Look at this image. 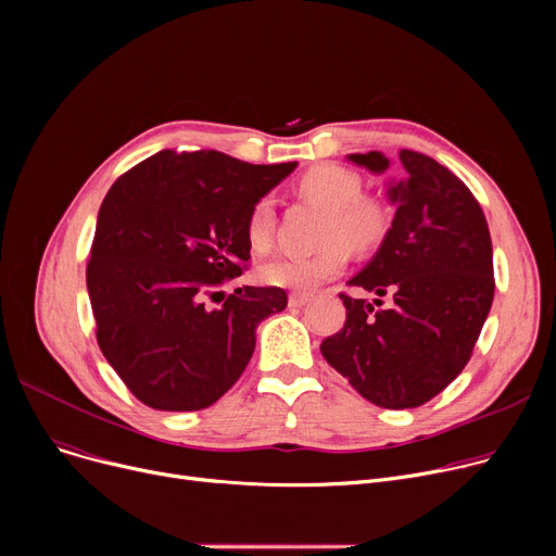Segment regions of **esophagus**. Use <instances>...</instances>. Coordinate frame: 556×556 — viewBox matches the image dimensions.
Masks as SVG:
<instances>
[{"label": "esophagus", "instance_id": "34e87169", "mask_svg": "<svg viewBox=\"0 0 556 556\" xmlns=\"http://www.w3.org/2000/svg\"><path fill=\"white\" fill-rule=\"evenodd\" d=\"M311 298L313 295H308V293H290V298H288V302H290V306H304V304H308L311 302Z\"/></svg>", "mask_w": 556, "mask_h": 556}]
</instances>
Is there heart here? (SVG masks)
<instances>
[{"label": "heart", "mask_w": 556, "mask_h": 556, "mask_svg": "<svg viewBox=\"0 0 556 556\" xmlns=\"http://www.w3.org/2000/svg\"><path fill=\"white\" fill-rule=\"evenodd\" d=\"M298 191L329 212L319 239L325 248L308 256H281L266 263L258 270L261 281L293 290H313L344 270L349 250L369 254L383 243L390 229V212L378 198L363 195V180L356 170L340 164H317L302 175ZM245 237L258 254L273 248L275 210L270 198H258L250 207Z\"/></svg>", "instance_id": "1"}]
</instances>
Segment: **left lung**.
<instances>
[{"label": "left lung", "instance_id": "obj_1", "mask_svg": "<svg viewBox=\"0 0 556 556\" xmlns=\"http://www.w3.org/2000/svg\"><path fill=\"white\" fill-rule=\"evenodd\" d=\"M349 160L376 173L381 153ZM403 180L392 187V229L349 286L390 304L340 293L344 327L319 352L367 401L419 407L453 383L469 363L493 302V250L480 202L455 173L424 153L399 151Z\"/></svg>", "mask_w": 556, "mask_h": 556}]
</instances>
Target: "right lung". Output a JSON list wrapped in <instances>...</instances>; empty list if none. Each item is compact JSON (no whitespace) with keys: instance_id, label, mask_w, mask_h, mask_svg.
<instances>
[{"instance_id":"obj_1","label":"right lung","mask_w":556,"mask_h":556,"mask_svg":"<svg viewBox=\"0 0 556 556\" xmlns=\"http://www.w3.org/2000/svg\"><path fill=\"white\" fill-rule=\"evenodd\" d=\"M295 166L162 151L110 187L87 290L101 352L143 405L193 413L216 403L250 363L256 325L286 308L277 286H243L218 308L207 298L248 270V212Z\"/></svg>"}]
</instances>
